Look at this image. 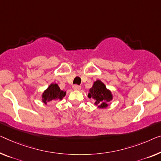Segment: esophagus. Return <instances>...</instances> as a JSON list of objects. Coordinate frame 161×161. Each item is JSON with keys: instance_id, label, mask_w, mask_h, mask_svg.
Segmentation results:
<instances>
[{"instance_id": "esophagus-1", "label": "esophagus", "mask_w": 161, "mask_h": 161, "mask_svg": "<svg viewBox=\"0 0 161 161\" xmlns=\"http://www.w3.org/2000/svg\"><path fill=\"white\" fill-rule=\"evenodd\" d=\"M73 89H74V90H81V87H80V86H79V85H75L73 86Z\"/></svg>"}]
</instances>
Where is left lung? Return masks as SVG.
Wrapping results in <instances>:
<instances>
[{
  "mask_svg": "<svg viewBox=\"0 0 161 161\" xmlns=\"http://www.w3.org/2000/svg\"><path fill=\"white\" fill-rule=\"evenodd\" d=\"M89 98L94 100L95 105L99 108H106L108 107L109 103L114 99L112 92L106 87L101 80H96L92 86L87 95Z\"/></svg>",
  "mask_w": 161,
  "mask_h": 161,
  "instance_id": "8db88e82",
  "label": "left lung"
}]
</instances>
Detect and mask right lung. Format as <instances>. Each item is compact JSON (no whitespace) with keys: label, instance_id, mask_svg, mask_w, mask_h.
Masks as SVG:
<instances>
[{"label":"right lung","instance_id":"1","mask_svg":"<svg viewBox=\"0 0 161 161\" xmlns=\"http://www.w3.org/2000/svg\"><path fill=\"white\" fill-rule=\"evenodd\" d=\"M66 95V91L61 90L56 83H51L41 95V100L45 105L47 103L61 100Z\"/></svg>","mask_w":161,"mask_h":161}]
</instances>
